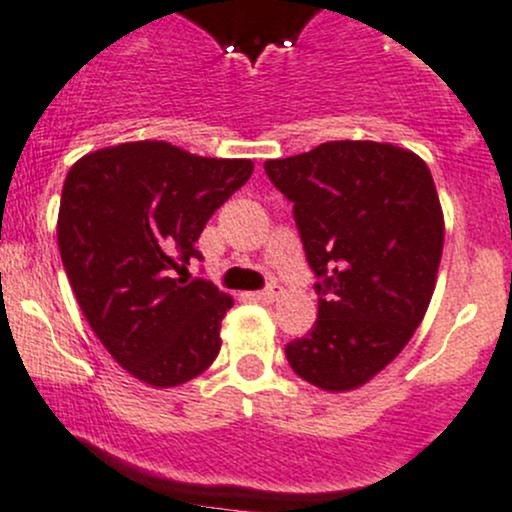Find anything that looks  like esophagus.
<instances>
[{"label": "esophagus", "instance_id": "esophagus-1", "mask_svg": "<svg viewBox=\"0 0 512 512\" xmlns=\"http://www.w3.org/2000/svg\"><path fill=\"white\" fill-rule=\"evenodd\" d=\"M252 296H255V299H260V301H277V299H282V296H284V289L279 284H272V286H267V289L257 291V294H252Z\"/></svg>", "mask_w": 512, "mask_h": 512}]
</instances>
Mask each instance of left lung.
Returning <instances> with one entry per match:
<instances>
[{"instance_id": "8db88e82", "label": "left lung", "mask_w": 512, "mask_h": 512, "mask_svg": "<svg viewBox=\"0 0 512 512\" xmlns=\"http://www.w3.org/2000/svg\"><path fill=\"white\" fill-rule=\"evenodd\" d=\"M294 204L318 320L286 345L291 369L330 393L359 389L401 355L423 323L445 245L432 174L413 150L330 140L265 162Z\"/></svg>"}]
</instances>
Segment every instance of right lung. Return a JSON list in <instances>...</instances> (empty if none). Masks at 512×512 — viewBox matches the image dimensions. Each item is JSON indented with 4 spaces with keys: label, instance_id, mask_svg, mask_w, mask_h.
<instances>
[{
    "label": "right lung",
    "instance_id": "add662e5",
    "mask_svg": "<svg viewBox=\"0 0 512 512\" xmlns=\"http://www.w3.org/2000/svg\"><path fill=\"white\" fill-rule=\"evenodd\" d=\"M252 170V160L136 140L94 150L67 172L58 213L67 279L101 345L143 384H187L221 350L233 299L184 272L201 260L194 243L206 221Z\"/></svg>",
    "mask_w": 512,
    "mask_h": 512
}]
</instances>
